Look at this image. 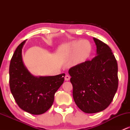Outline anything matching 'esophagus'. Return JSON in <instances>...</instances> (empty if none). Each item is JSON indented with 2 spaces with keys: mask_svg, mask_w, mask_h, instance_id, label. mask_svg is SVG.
Instances as JSON below:
<instances>
[{
  "mask_svg": "<svg viewBox=\"0 0 130 130\" xmlns=\"http://www.w3.org/2000/svg\"><path fill=\"white\" fill-rule=\"evenodd\" d=\"M70 76L69 75H68V74H67V75H65V80H70Z\"/></svg>",
  "mask_w": 130,
  "mask_h": 130,
  "instance_id": "obj_1",
  "label": "esophagus"
}]
</instances>
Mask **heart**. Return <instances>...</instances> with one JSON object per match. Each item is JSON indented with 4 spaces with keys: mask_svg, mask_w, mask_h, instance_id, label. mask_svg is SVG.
I'll return each instance as SVG.
<instances>
[{
    "mask_svg": "<svg viewBox=\"0 0 130 130\" xmlns=\"http://www.w3.org/2000/svg\"><path fill=\"white\" fill-rule=\"evenodd\" d=\"M92 46L87 40L75 41L71 43L68 47L70 56H73L70 65L72 66L82 64L87 60L92 53Z\"/></svg>",
    "mask_w": 130,
    "mask_h": 130,
    "instance_id": "1",
    "label": "heart"
}]
</instances>
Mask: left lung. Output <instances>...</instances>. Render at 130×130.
Wrapping results in <instances>:
<instances>
[{
    "instance_id": "8db88e82",
    "label": "left lung",
    "mask_w": 130,
    "mask_h": 130,
    "mask_svg": "<svg viewBox=\"0 0 130 130\" xmlns=\"http://www.w3.org/2000/svg\"><path fill=\"white\" fill-rule=\"evenodd\" d=\"M93 40L96 46V56L68 71L74 102L81 111L89 114L108 108L119 83L117 62L111 48L97 38Z\"/></svg>"
}]
</instances>
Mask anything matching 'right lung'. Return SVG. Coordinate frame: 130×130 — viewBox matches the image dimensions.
Listing matches in <instances>:
<instances>
[{
  "label": "right lung",
  "instance_id": "obj_1",
  "mask_svg": "<svg viewBox=\"0 0 130 130\" xmlns=\"http://www.w3.org/2000/svg\"><path fill=\"white\" fill-rule=\"evenodd\" d=\"M26 41L18 46L10 62V87L19 107L34 115L44 113L53 105L54 95L64 81V73L52 76H34L22 58Z\"/></svg>",
  "mask_w": 130,
  "mask_h": 130
}]
</instances>
